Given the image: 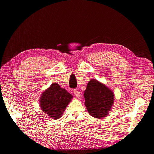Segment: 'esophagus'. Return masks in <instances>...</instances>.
Masks as SVG:
<instances>
[{"label": "esophagus", "instance_id": "obj_1", "mask_svg": "<svg viewBox=\"0 0 154 154\" xmlns=\"http://www.w3.org/2000/svg\"><path fill=\"white\" fill-rule=\"evenodd\" d=\"M74 94L76 97H78V98H80V97H81L80 92H79V91H78V90H74Z\"/></svg>", "mask_w": 154, "mask_h": 154}]
</instances>
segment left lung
<instances>
[{"instance_id": "left-lung-1", "label": "left lung", "mask_w": 154, "mask_h": 154, "mask_svg": "<svg viewBox=\"0 0 154 154\" xmlns=\"http://www.w3.org/2000/svg\"><path fill=\"white\" fill-rule=\"evenodd\" d=\"M83 95L88 114L97 119L106 117L114 102V94L110 88L95 79H91Z\"/></svg>"}]
</instances>
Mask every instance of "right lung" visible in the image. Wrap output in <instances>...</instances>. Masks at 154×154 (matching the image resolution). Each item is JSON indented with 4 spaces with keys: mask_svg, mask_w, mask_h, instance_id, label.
<instances>
[{
    "mask_svg": "<svg viewBox=\"0 0 154 154\" xmlns=\"http://www.w3.org/2000/svg\"><path fill=\"white\" fill-rule=\"evenodd\" d=\"M73 96L57 83H53L40 97L41 110L53 119L62 117Z\"/></svg>",
    "mask_w": 154,
    "mask_h": 154,
    "instance_id": "1",
    "label": "right lung"
}]
</instances>
